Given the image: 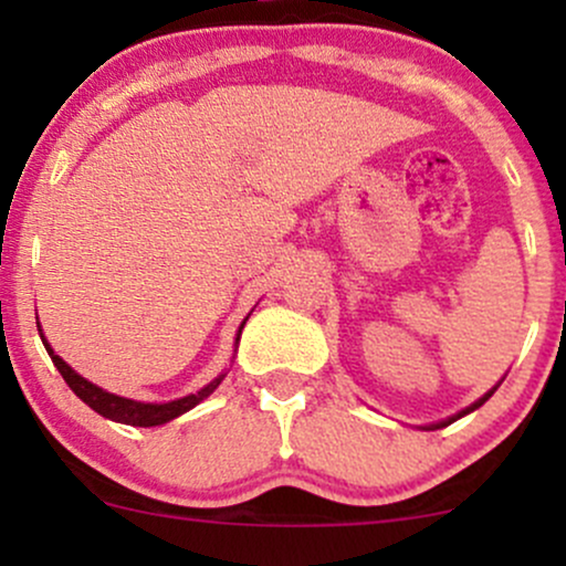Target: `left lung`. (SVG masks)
<instances>
[{"label":"left lung","instance_id":"1","mask_svg":"<svg viewBox=\"0 0 566 566\" xmlns=\"http://www.w3.org/2000/svg\"><path fill=\"white\" fill-rule=\"evenodd\" d=\"M492 394H495V388H492V391H490V394H484V396H482V399H479V401H473V405H471L469 409H463V412L452 415V418H450V420H441V423H437V426H433V428H444V426H450V423H454V420H458V418H463V415H469V412H473V409H476V407H482V405H484V401H486V399H490V396H492Z\"/></svg>","mask_w":566,"mask_h":566}]
</instances>
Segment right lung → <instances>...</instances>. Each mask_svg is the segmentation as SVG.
<instances>
[{
	"label": "right lung",
	"instance_id": "right-lung-1",
	"mask_svg": "<svg viewBox=\"0 0 566 566\" xmlns=\"http://www.w3.org/2000/svg\"><path fill=\"white\" fill-rule=\"evenodd\" d=\"M242 327H244V324H242ZM242 327H239V335H242ZM237 340H239V337H237ZM42 343H44V348H48V354H50V359H53V365L57 367V373H61L63 380L69 382L71 391L80 396L84 405L93 407L97 415H103V418H108V420H116V423L140 426V428L170 423L172 418H178V415H184L191 407H197L201 399H207V396H210L220 386V380H223V375H220V378L212 380L210 386L201 388V391L188 394V396H184V399L167 401V405H143V401L125 399V396L108 394V391H103V388L93 386V382L84 380L80 373H74V369H71L66 361H63L61 356H57L55 350L50 348V343L44 340V337H42Z\"/></svg>",
	"mask_w": 566,
	"mask_h": 566
}]
</instances>
